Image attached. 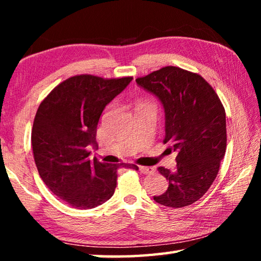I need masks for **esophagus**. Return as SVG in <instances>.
<instances>
[{"label": "esophagus", "instance_id": "esophagus-1", "mask_svg": "<svg viewBox=\"0 0 261 261\" xmlns=\"http://www.w3.org/2000/svg\"><path fill=\"white\" fill-rule=\"evenodd\" d=\"M138 169H139L140 173H143L145 175L151 174V173H153V171H154V169H153L152 167H145V166H138Z\"/></svg>", "mask_w": 261, "mask_h": 261}]
</instances>
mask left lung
Masks as SVG:
<instances>
[{
  "instance_id": "8db88e82",
  "label": "left lung",
  "mask_w": 261,
  "mask_h": 261,
  "mask_svg": "<svg viewBox=\"0 0 261 261\" xmlns=\"http://www.w3.org/2000/svg\"><path fill=\"white\" fill-rule=\"evenodd\" d=\"M136 82L161 101L166 114L163 143L177 152L173 171L158 168L169 185L154 200L173 208L191 205L213 184L226 153L223 105L200 74L178 67L161 68Z\"/></svg>"
}]
</instances>
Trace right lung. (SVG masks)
I'll return each mask as SVG.
<instances>
[{"label":"right lung","instance_id":"add662e5","mask_svg":"<svg viewBox=\"0 0 261 261\" xmlns=\"http://www.w3.org/2000/svg\"><path fill=\"white\" fill-rule=\"evenodd\" d=\"M132 79L78 74L59 84L39 106L31 136L35 166L43 183L65 204L94 208L112 198L120 168L138 170L135 165L90 158L105 107Z\"/></svg>","mask_w":261,"mask_h":261}]
</instances>
